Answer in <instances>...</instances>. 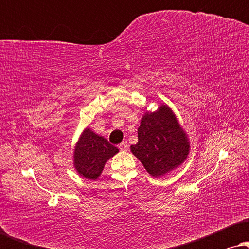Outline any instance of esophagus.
Wrapping results in <instances>:
<instances>
[{
    "mask_svg": "<svg viewBox=\"0 0 249 249\" xmlns=\"http://www.w3.org/2000/svg\"><path fill=\"white\" fill-rule=\"evenodd\" d=\"M119 148H120V151H127L128 149V144L125 142H122L120 145H119Z\"/></svg>",
    "mask_w": 249,
    "mask_h": 249,
    "instance_id": "obj_1",
    "label": "esophagus"
}]
</instances>
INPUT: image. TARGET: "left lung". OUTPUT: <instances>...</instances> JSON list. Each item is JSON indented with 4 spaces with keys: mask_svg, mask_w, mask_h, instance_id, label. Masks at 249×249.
Listing matches in <instances>:
<instances>
[{
    "mask_svg": "<svg viewBox=\"0 0 249 249\" xmlns=\"http://www.w3.org/2000/svg\"><path fill=\"white\" fill-rule=\"evenodd\" d=\"M130 148L149 175L161 177L185 161L189 144L175 114L162 105L158 111L142 117L138 142Z\"/></svg>",
    "mask_w": 249,
    "mask_h": 249,
    "instance_id": "left-lung-1",
    "label": "left lung"
}]
</instances>
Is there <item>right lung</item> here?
Listing matches in <instances>:
<instances>
[{
    "label": "right lung",
    "mask_w": 249,
    "mask_h": 249,
    "mask_svg": "<svg viewBox=\"0 0 249 249\" xmlns=\"http://www.w3.org/2000/svg\"><path fill=\"white\" fill-rule=\"evenodd\" d=\"M118 152V147L87 128L74 148V166L80 176L95 180L103 171L105 162Z\"/></svg>",
    "instance_id": "1"
}]
</instances>
